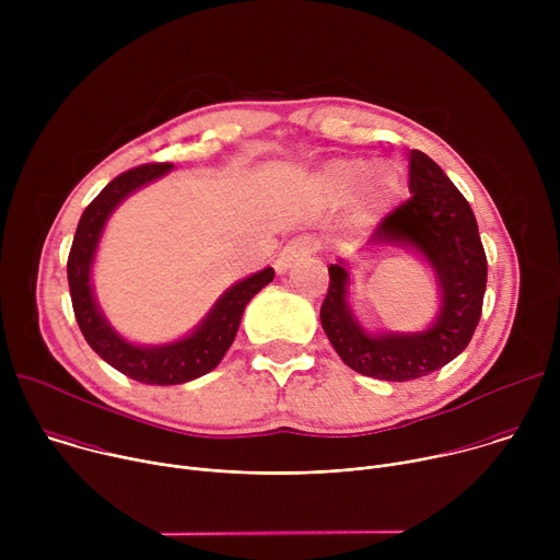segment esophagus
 Listing matches in <instances>:
<instances>
[{"label":"esophagus","mask_w":560,"mask_h":560,"mask_svg":"<svg viewBox=\"0 0 560 560\" xmlns=\"http://www.w3.org/2000/svg\"><path fill=\"white\" fill-rule=\"evenodd\" d=\"M316 242L312 236H294L292 242H288L285 244V248L281 250V255H279V259H277V270L279 272H285L294 261H299V259H303V257H307V255H312V253H316Z\"/></svg>","instance_id":"1"}]
</instances>
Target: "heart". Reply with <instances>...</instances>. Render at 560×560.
Returning a JSON list of instances; mask_svg holds the SVG:
<instances>
[{
  "instance_id": "1",
  "label": "heart",
  "mask_w": 560,
  "mask_h": 560,
  "mask_svg": "<svg viewBox=\"0 0 560 560\" xmlns=\"http://www.w3.org/2000/svg\"><path fill=\"white\" fill-rule=\"evenodd\" d=\"M368 175H370L368 162H361V159H339V162H335L326 168L324 184L332 197H350L365 184ZM394 190H396V182L383 168L365 184L363 206L368 210H372V208L381 206V201H385L389 195H394Z\"/></svg>"
}]
</instances>
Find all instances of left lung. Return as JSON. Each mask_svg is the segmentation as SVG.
I'll list each match as a JSON object with an SVG mask.
<instances>
[{"mask_svg": "<svg viewBox=\"0 0 560 560\" xmlns=\"http://www.w3.org/2000/svg\"><path fill=\"white\" fill-rule=\"evenodd\" d=\"M412 197L385 214L370 242L406 244L423 253L434 268L443 305L436 324L419 335L372 337L361 330L346 303L348 272L332 264L322 326L341 357L359 374L383 381H412L456 359L478 326L488 283V259L467 199L434 159L410 152Z\"/></svg>", "mask_w": 560, "mask_h": 560, "instance_id": "left-lung-1", "label": "left lung"}]
</instances>
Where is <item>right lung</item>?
I'll return each mask as SVG.
<instances>
[{
  "mask_svg": "<svg viewBox=\"0 0 560 560\" xmlns=\"http://www.w3.org/2000/svg\"><path fill=\"white\" fill-rule=\"evenodd\" d=\"M173 164H143L115 177L84 210L68 255V288L77 326L89 346L121 374L148 385H177L214 370L232 346L248 301L275 279L266 268L232 285L210 310L206 322L186 339L162 346L139 348L124 341L102 316L91 290V266L104 223L115 206L143 184L168 173Z\"/></svg>",
  "mask_w": 560,
  "mask_h": 560,
  "instance_id": "right-lung-1",
  "label": "right lung"
}]
</instances>
